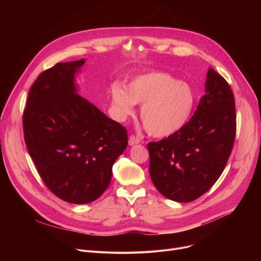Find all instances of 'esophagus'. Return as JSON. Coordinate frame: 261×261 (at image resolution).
<instances>
[{"instance_id":"obj_1","label":"esophagus","mask_w":261,"mask_h":261,"mask_svg":"<svg viewBox=\"0 0 261 261\" xmlns=\"http://www.w3.org/2000/svg\"><path fill=\"white\" fill-rule=\"evenodd\" d=\"M140 142H141V140L138 138V136L130 135V138H129V145L130 146H134L136 144H139Z\"/></svg>"}]
</instances>
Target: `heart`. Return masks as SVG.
<instances>
[{
	"instance_id": "b5f03b06",
	"label": "heart",
	"mask_w": 261,
	"mask_h": 261,
	"mask_svg": "<svg viewBox=\"0 0 261 261\" xmlns=\"http://www.w3.org/2000/svg\"><path fill=\"white\" fill-rule=\"evenodd\" d=\"M111 101L118 119L125 120L142 105L141 120L154 138H167L180 131L189 120L196 105V93L186 82L164 72L135 77L127 90L113 85Z\"/></svg>"
}]
</instances>
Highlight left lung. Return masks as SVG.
Instances as JSON below:
<instances>
[{"mask_svg": "<svg viewBox=\"0 0 261 261\" xmlns=\"http://www.w3.org/2000/svg\"><path fill=\"white\" fill-rule=\"evenodd\" d=\"M236 135L235 97L226 80L207 72L205 95L194 116L167 139L148 144L152 183L167 199L191 202L217 182Z\"/></svg>", "mask_w": 261, "mask_h": 261, "instance_id": "8db88e82", "label": "left lung"}]
</instances>
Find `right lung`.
Masks as SVG:
<instances>
[{
    "instance_id": "1",
    "label": "right lung",
    "mask_w": 261,
    "mask_h": 261,
    "mask_svg": "<svg viewBox=\"0 0 261 261\" xmlns=\"http://www.w3.org/2000/svg\"><path fill=\"white\" fill-rule=\"evenodd\" d=\"M85 62H58L41 73L23 112L25 144L41 179L74 204L103 194L128 145L126 128L77 94L75 75Z\"/></svg>"
}]
</instances>
